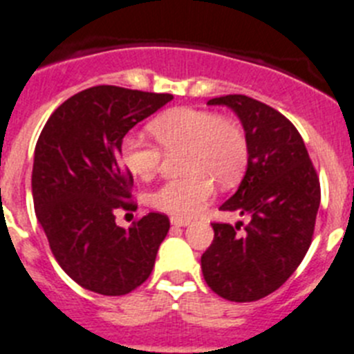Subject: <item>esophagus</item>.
<instances>
[{
	"mask_svg": "<svg viewBox=\"0 0 354 354\" xmlns=\"http://www.w3.org/2000/svg\"><path fill=\"white\" fill-rule=\"evenodd\" d=\"M170 222H171V225H175V227H184V225H188L192 220L183 218V216H175V214H174V216L170 218Z\"/></svg>",
	"mask_w": 354,
	"mask_h": 354,
	"instance_id": "34e87169",
	"label": "esophagus"
}]
</instances>
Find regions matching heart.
Segmentation results:
<instances>
[{"mask_svg":"<svg viewBox=\"0 0 354 354\" xmlns=\"http://www.w3.org/2000/svg\"><path fill=\"white\" fill-rule=\"evenodd\" d=\"M157 143L129 132L120 143L125 168L143 180L159 171L168 156H180L183 177L162 183L150 195L156 209L175 216H193L204 209L214 193V183L231 188L245 171L249 145L245 132L231 118L211 111L177 107L166 111L150 123Z\"/></svg>","mask_w":354,"mask_h":354,"instance_id":"b5f03b06","label":"heart"}]
</instances>
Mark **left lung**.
<instances>
[{
    "label": "left lung",
    "mask_w": 354,
    "mask_h": 354,
    "mask_svg": "<svg viewBox=\"0 0 354 354\" xmlns=\"http://www.w3.org/2000/svg\"><path fill=\"white\" fill-rule=\"evenodd\" d=\"M245 129L249 161L238 192L220 206L247 222H213L214 238L202 254V274L220 297L250 303L276 292L312 245L321 183L294 123L245 95L213 98Z\"/></svg>",
    "instance_id": "1"
}]
</instances>
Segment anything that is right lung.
Masks as SVG:
<instances>
[{
  "label": "right lung",
  "mask_w": 354,
  "mask_h": 354,
  "mask_svg": "<svg viewBox=\"0 0 354 354\" xmlns=\"http://www.w3.org/2000/svg\"><path fill=\"white\" fill-rule=\"evenodd\" d=\"M171 98L118 86L89 87L60 104L39 136L33 207L51 254L82 288L125 295L152 274L170 220L148 213L129 229L116 225L118 209H138L120 143Z\"/></svg>",
  "instance_id": "obj_1"
}]
</instances>
